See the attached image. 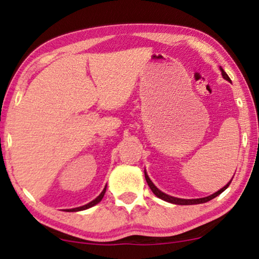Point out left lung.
I'll return each mask as SVG.
<instances>
[{
	"label": "left lung",
	"mask_w": 259,
	"mask_h": 259,
	"mask_svg": "<svg viewBox=\"0 0 259 259\" xmlns=\"http://www.w3.org/2000/svg\"><path fill=\"white\" fill-rule=\"evenodd\" d=\"M220 69H221V73H222L223 78H225L226 80L230 81V78L228 76V74H227V73H226L225 71H223V68L220 67ZM144 175H145L146 183H148L149 187L151 188V191L153 192L154 195L158 196V198L161 199V200H164V201H167V202H171V203H175V204H198V203H204V202H207V201H210L211 199L216 198V196L221 194V193H222L223 191L227 190V188H228V186H229V184L231 183V180H233V179H231V180L229 181V183L226 185L225 187L221 188V190L218 191L216 193H214V194H211V195H209V196H206V198H200V199H180V198H175V196H171V195L165 194V193H163L161 191L158 190V188L153 185L152 181L150 180V178L148 177V175H146L145 171H144Z\"/></svg>",
	"instance_id": "left-lung-1"
}]
</instances>
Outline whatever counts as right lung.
I'll return each instance as SVG.
<instances>
[{"mask_svg":"<svg viewBox=\"0 0 259 259\" xmlns=\"http://www.w3.org/2000/svg\"><path fill=\"white\" fill-rule=\"evenodd\" d=\"M106 188H107V186L105 187V190H103V191L101 192V194H100L96 199L93 200V201H91L90 203L84 204V206H81V207L72 208V209H67V211H79V210H84V209H88V208H91V207H93V206H95L96 203H99V202L101 201V200H102L103 195H105V193H106Z\"/></svg>","mask_w":259,"mask_h":259,"instance_id":"1","label":"right lung"}]
</instances>
